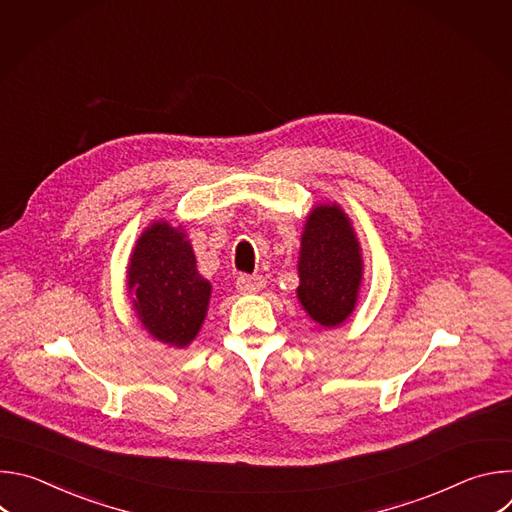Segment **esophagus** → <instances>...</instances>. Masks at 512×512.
<instances>
[{"instance_id": "1", "label": "esophagus", "mask_w": 512, "mask_h": 512, "mask_svg": "<svg viewBox=\"0 0 512 512\" xmlns=\"http://www.w3.org/2000/svg\"><path fill=\"white\" fill-rule=\"evenodd\" d=\"M263 285H265V283H263L261 277H249V275L237 277V289L241 291V294H245V296L257 294V291H259Z\"/></svg>"}]
</instances>
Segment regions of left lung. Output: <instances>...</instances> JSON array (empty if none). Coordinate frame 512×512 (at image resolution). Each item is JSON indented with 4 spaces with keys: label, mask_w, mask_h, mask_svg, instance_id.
<instances>
[{
    "label": "left lung",
    "mask_w": 512,
    "mask_h": 512,
    "mask_svg": "<svg viewBox=\"0 0 512 512\" xmlns=\"http://www.w3.org/2000/svg\"><path fill=\"white\" fill-rule=\"evenodd\" d=\"M362 249L350 216L336 202L316 204L300 239L298 300L320 328L344 324L358 302Z\"/></svg>",
    "instance_id": "left-lung-1"
}]
</instances>
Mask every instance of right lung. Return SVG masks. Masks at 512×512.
<instances>
[{"label": "right lung", "mask_w": 512, "mask_h": 512, "mask_svg": "<svg viewBox=\"0 0 512 512\" xmlns=\"http://www.w3.org/2000/svg\"><path fill=\"white\" fill-rule=\"evenodd\" d=\"M127 294L143 330L162 344L186 348L198 336L212 285L182 225L158 218L143 229L127 263Z\"/></svg>", "instance_id": "1"}]
</instances>
